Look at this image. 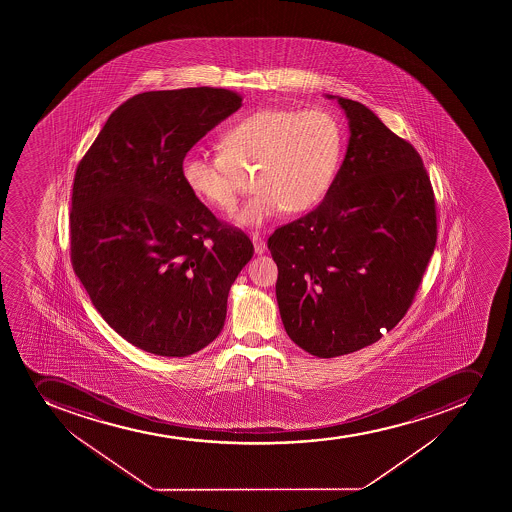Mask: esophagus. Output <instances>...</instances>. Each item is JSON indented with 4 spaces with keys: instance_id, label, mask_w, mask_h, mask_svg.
Listing matches in <instances>:
<instances>
[{
    "instance_id": "obj_1",
    "label": "esophagus",
    "mask_w": 512,
    "mask_h": 512,
    "mask_svg": "<svg viewBox=\"0 0 512 512\" xmlns=\"http://www.w3.org/2000/svg\"><path fill=\"white\" fill-rule=\"evenodd\" d=\"M253 248H255L257 255H262V253L267 252V245H265L264 240L259 237H253Z\"/></svg>"
}]
</instances>
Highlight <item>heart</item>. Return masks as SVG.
<instances>
[{"label":"heart","instance_id":"obj_1","mask_svg":"<svg viewBox=\"0 0 512 512\" xmlns=\"http://www.w3.org/2000/svg\"><path fill=\"white\" fill-rule=\"evenodd\" d=\"M223 152L193 148L182 178L193 197L218 210L237 203L238 168L257 165V192L233 213V222L259 230L282 210L304 212L329 192L344 153V130L327 110L265 108L227 128Z\"/></svg>","mask_w":512,"mask_h":512}]
</instances>
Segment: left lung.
I'll return each instance as SVG.
<instances>
[{"label": "left lung", "instance_id": "1", "mask_svg": "<svg viewBox=\"0 0 512 512\" xmlns=\"http://www.w3.org/2000/svg\"><path fill=\"white\" fill-rule=\"evenodd\" d=\"M325 98L349 120L344 162L319 207L269 238L285 332L320 359L364 349L399 324L437 240L419 153L362 103Z\"/></svg>", "mask_w": 512, "mask_h": 512}]
</instances>
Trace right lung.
Here are the masks:
<instances>
[{
	"label": "right lung",
	"mask_w": 512,
	"mask_h": 512,
	"mask_svg": "<svg viewBox=\"0 0 512 512\" xmlns=\"http://www.w3.org/2000/svg\"><path fill=\"white\" fill-rule=\"evenodd\" d=\"M240 107L223 88L140 93L76 168L73 269L105 322L150 354L187 357L217 339L252 259L247 235L223 227L182 178L188 150Z\"/></svg>",
	"instance_id": "obj_1"
}]
</instances>
